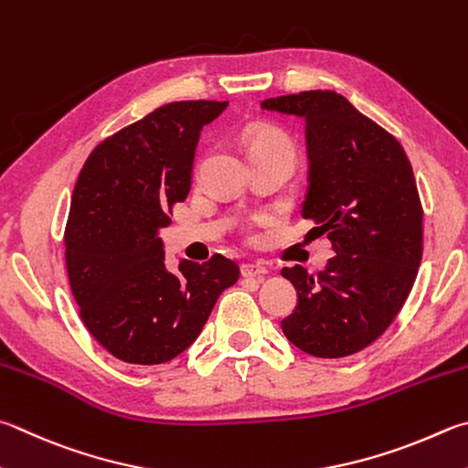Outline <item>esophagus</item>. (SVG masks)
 I'll return each instance as SVG.
<instances>
[{
	"mask_svg": "<svg viewBox=\"0 0 468 468\" xmlns=\"http://www.w3.org/2000/svg\"><path fill=\"white\" fill-rule=\"evenodd\" d=\"M263 274H268V270L260 266V263H243L241 266L243 278H256V276H263Z\"/></svg>",
	"mask_w": 468,
	"mask_h": 468,
	"instance_id": "esophagus-1",
	"label": "esophagus"
}]
</instances>
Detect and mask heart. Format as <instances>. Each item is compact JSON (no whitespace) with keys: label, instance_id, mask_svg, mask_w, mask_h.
Returning <instances> with one entry per match:
<instances>
[{"label":"heart","instance_id":"b5f03b06","mask_svg":"<svg viewBox=\"0 0 468 468\" xmlns=\"http://www.w3.org/2000/svg\"><path fill=\"white\" fill-rule=\"evenodd\" d=\"M248 145H250V151L263 149V147H278V149H286V151L292 153L291 141H288L282 133H278L274 129H263V126H260V129H253L250 133ZM292 155H294V153H292Z\"/></svg>","mask_w":468,"mask_h":468}]
</instances>
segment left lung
Returning a JSON list of instances; mask_svg holds the SVG:
<instances>
[{
  "mask_svg": "<svg viewBox=\"0 0 468 468\" xmlns=\"http://www.w3.org/2000/svg\"><path fill=\"white\" fill-rule=\"evenodd\" d=\"M261 108L307 122L303 217L335 251L319 274L282 268L299 292L282 331L315 358H346L385 334L418 276L423 208L411 164L393 134L335 91L278 96Z\"/></svg>",
  "mask_w": 468,
  "mask_h": 468,
  "instance_id": "8db88e82",
  "label": "left lung"
}]
</instances>
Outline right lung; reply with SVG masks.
Returning a JSON list of instances; mask_svg holds the SVG:
<instances>
[{"instance_id": "right-lung-1", "label": "right lung", "mask_w": 468, "mask_h": 468, "mask_svg": "<svg viewBox=\"0 0 468 468\" xmlns=\"http://www.w3.org/2000/svg\"><path fill=\"white\" fill-rule=\"evenodd\" d=\"M225 108L172 101L101 141L81 167L63 237L67 276L83 325L118 360L176 358L239 278V266L220 253L182 261L172 274L157 237L188 197L202 126Z\"/></svg>"}]
</instances>
